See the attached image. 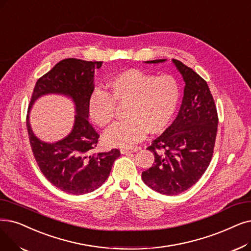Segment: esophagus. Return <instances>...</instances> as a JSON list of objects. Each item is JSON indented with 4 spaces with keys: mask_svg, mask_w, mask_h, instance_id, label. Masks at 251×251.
<instances>
[{
    "mask_svg": "<svg viewBox=\"0 0 251 251\" xmlns=\"http://www.w3.org/2000/svg\"><path fill=\"white\" fill-rule=\"evenodd\" d=\"M120 151H121V154H130V152H135L137 151V149H121L120 150Z\"/></svg>",
    "mask_w": 251,
    "mask_h": 251,
    "instance_id": "1",
    "label": "esophagus"
}]
</instances>
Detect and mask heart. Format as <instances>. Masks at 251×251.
Returning a JSON list of instances; mask_svg holds the SVG:
<instances>
[{
	"label": "heart",
	"mask_w": 251,
	"mask_h": 251,
	"mask_svg": "<svg viewBox=\"0 0 251 251\" xmlns=\"http://www.w3.org/2000/svg\"><path fill=\"white\" fill-rule=\"evenodd\" d=\"M107 92L94 91L88 100V113L100 127L110 125L116 104L125 105V121L114 125L103 135L110 147L130 148L144 138L146 132L164 130L176 113L180 97L177 81L169 75L155 77L139 70L115 75L106 84Z\"/></svg>",
	"instance_id": "1"
}]
</instances>
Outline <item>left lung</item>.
Wrapping results in <instances>:
<instances>
[{
  "label": "left lung",
  "mask_w": 251,
  "mask_h": 251,
  "mask_svg": "<svg viewBox=\"0 0 251 251\" xmlns=\"http://www.w3.org/2000/svg\"><path fill=\"white\" fill-rule=\"evenodd\" d=\"M166 59L149 60L161 63ZM184 81L183 99L172 124L147 150L155 162L141 173L143 181L160 194L174 196L189 190L206 171L217 131L216 106L206 81L182 62L172 59Z\"/></svg>",
  "instance_id": "1"
}]
</instances>
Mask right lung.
I'll return each instance as SVG.
<instances>
[{"label": "right lung", "mask_w": 251, "mask_h": 251, "mask_svg": "<svg viewBox=\"0 0 251 251\" xmlns=\"http://www.w3.org/2000/svg\"><path fill=\"white\" fill-rule=\"evenodd\" d=\"M101 64V61L77 58L59 61L37 81L28 105L26 127L38 165L53 186L73 195H84L102 186L120 156L117 149L91 152L100 135L88 121V100L94 90V71ZM48 94L68 97L75 106L73 129L55 143L41 141L32 131L29 122L32 105L40 97Z\"/></svg>", "instance_id": "right-lung-1"}]
</instances>
